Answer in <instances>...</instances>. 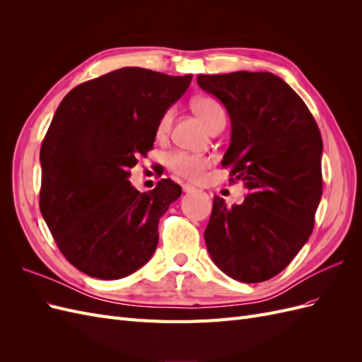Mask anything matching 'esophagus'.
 <instances>
[{
    "mask_svg": "<svg viewBox=\"0 0 362 362\" xmlns=\"http://www.w3.org/2000/svg\"><path fill=\"white\" fill-rule=\"evenodd\" d=\"M182 192H184V193H194V192H198V190H196V189L193 187V185L184 184V185H182Z\"/></svg>",
    "mask_w": 362,
    "mask_h": 362,
    "instance_id": "obj_1",
    "label": "esophagus"
}]
</instances>
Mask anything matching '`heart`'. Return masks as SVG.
I'll use <instances>...</instances> for the list:
<instances>
[{"label": "heart", "instance_id": "1", "mask_svg": "<svg viewBox=\"0 0 362 362\" xmlns=\"http://www.w3.org/2000/svg\"><path fill=\"white\" fill-rule=\"evenodd\" d=\"M192 107L194 113L199 116V119L208 129H211L214 125L221 122H226V113H225L223 105L213 96L194 98L192 101ZM172 117H173L172 110L164 112L157 127L158 136H164L168 133L172 124ZM168 166L173 173L180 175V177L190 181H196L202 177L204 170L210 166V160L202 156L189 154V152H184V151H175L168 157Z\"/></svg>", "mask_w": 362, "mask_h": 362}]
</instances>
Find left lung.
I'll list each match as a JSON object with an SVG mask.
<instances>
[{
  "mask_svg": "<svg viewBox=\"0 0 362 362\" xmlns=\"http://www.w3.org/2000/svg\"><path fill=\"white\" fill-rule=\"evenodd\" d=\"M231 119L222 166L247 189L243 204L214 196L205 243L214 264L240 282L286 269L308 242L322 199L320 129L302 98L270 72L199 75Z\"/></svg>",
  "mask_w": 362,
  "mask_h": 362,
  "instance_id": "8db88e82",
  "label": "left lung"
}]
</instances>
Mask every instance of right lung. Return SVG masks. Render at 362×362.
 <instances>
[{"instance_id":"1","label":"right lung","mask_w":362,"mask_h":362,"mask_svg":"<svg viewBox=\"0 0 362 362\" xmlns=\"http://www.w3.org/2000/svg\"><path fill=\"white\" fill-rule=\"evenodd\" d=\"M190 81L122 68L76 86L56 110L40 148V211L64 258L86 275L125 278L156 252L160 217L181 187L161 180L140 193L129 169L154 146L161 116Z\"/></svg>"}]
</instances>
